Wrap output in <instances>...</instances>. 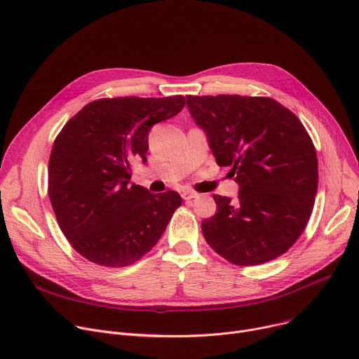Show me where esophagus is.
I'll use <instances>...</instances> for the list:
<instances>
[{
  "mask_svg": "<svg viewBox=\"0 0 359 359\" xmlns=\"http://www.w3.org/2000/svg\"><path fill=\"white\" fill-rule=\"evenodd\" d=\"M196 196H198V193H196V191H193V190H184V191L182 193V198H183L184 201L194 199Z\"/></svg>",
  "mask_w": 359,
  "mask_h": 359,
  "instance_id": "1",
  "label": "esophagus"
}]
</instances>
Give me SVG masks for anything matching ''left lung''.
Wrapping results in <instances>:
<instances>
[{"instance_id":"obj_1","label":"left lung","mask_w":359,"mask_h":359,"mask_svg":"<svg viewBox=\"0 0 359 359\" xmlns=\"http://www.w3.org/2000/svg\"><path fill=\"white\" fill-rule=\"evenodd\" d=\"M194 121L222 168L239 184L235 203L213 194L216 213L202 222L209 246L238 266L283 255L311 217L318 157L301 120L271 97L186 95Z\"/></svg>"}]
</instances>
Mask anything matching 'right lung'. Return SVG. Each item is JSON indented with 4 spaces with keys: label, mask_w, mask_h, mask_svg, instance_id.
<instances>
[{
    "label": "right lung",
    "mask_w": 359,
    "mask_h": 359,
    "mask_svg": "<svg viewBox=\"0 0 359 359\" xmlns=\"http://www.w3.org/2000/svg\"><path fill=\"white\" fill-rule=\"evenodd\" d=\"M183 95L94 100L73 116L54 140L48 196L61 232L95 265H133L158 242L177 191L151 194L130 184L135 158L146 161L150 128L184 107Z\"/></svg>",
    "instance_id": "add662e5"
}]
</instances>
